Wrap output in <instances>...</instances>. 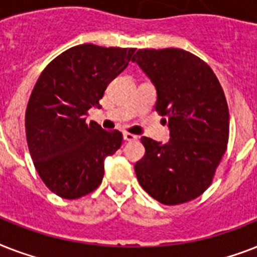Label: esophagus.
Returning a JSON list of instances; mask_svg holds the SVG:
<instances>
[{
    "mask_svg": "<svg viewBox=\"0 0 257 257\" xmlns=\"http://www.w3.org/2000/svg\"><path fill=\"white\" fill-rule=\"evenodd\" d=\"M137 139H139V136L133 135V133H128V132L124 133V140L125 141H136Z\"/></svg>",
    "mask_w": 257,
    "mask_h": 257,
    "instance_id": "34e87169",
    "label": "esophagus"
}]
</instances>
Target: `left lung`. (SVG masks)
<instances>
[{"instance_id":"8db88e82","label":"left lung","mask_w":257,"mask_h":257,"mask_svg":"<svg viewBox=\"0 0 257 257\" xmlns=\"http://www.w3.org/2000/svg\"><path fill=\"white\" fill-rule=\"evenodd\" d=\"M132 61L156 86V110L171 136L167 144L141 137L145 155L135 165L137 180L161 204L191 201L211 185L227 149L223 88L209 65L187 50L139 49Z\"/></svg>"}]
</instances>
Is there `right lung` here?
<instances>
[{
  "instance_id": "obj_1",
  "label": "right lung",
  "mask_w": 257,
  "mask_h": 257,
  "mask_svg": "<svg viewBox=\"0 0 257 257\" xmlns=\"http://www.w3.org/2000/svg\"><path fill=\"white\" fill-rule=\"evenodd\" d=\"M133 48L77 45L54 58L38 77L25 113L30 156L46 187L62 199L93 192L104 177V160L122 143V133L86 122L100 108L109 82L133 60Z\"/></svg>"
}]
</instances>
